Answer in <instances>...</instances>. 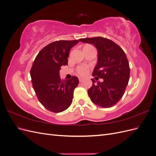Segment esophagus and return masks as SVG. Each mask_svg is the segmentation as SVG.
<instances>
[{
  "mask_svg": "<svg viewBox=\"0 0 156 156\" xmlns=\"http://www.w3.org/2000/svg\"><path fill=\"white\" fill-rule=\"evenodd\" d=\"M79 81H80V82H81V81H83V79L82 77H79Z\"/></svg>",
  "mask_w": 156,
  "mask_h": 156,
  "instance_id": "obj_1",
  "label": "esophagus"
}]
</instances>
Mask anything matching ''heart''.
<instances>
[{
  "mask_svg": "<svg viewBox=\"0 0 156 156\" xmlns=\"http://www.w3.org/2000/svg\"><path fill=\"white\" fill-rule=\"evenodd\" d=\"M77 72L81 75H86L87 73V68L86 66H81L77 68Z\"/></svg>",
  "mask_w": 156,
  "mask_h": 156,
  "instance_id": "obj_1",
  "label": "heart"
}]
</instances>
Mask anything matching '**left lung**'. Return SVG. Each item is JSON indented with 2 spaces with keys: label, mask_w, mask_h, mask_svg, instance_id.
I'll return each mask as SVG.
<instances>
[{
  "label": "left lung",
  "mask_w": 156,
  "mask_h": 156,
  "mask_svg": "<svg viewBox=\"0 0 156 156\" xmlns=\"http://www.w3.org/2000/svg\"><path fill=\"white\" fill-rule=\"evenodd\" d=\"M79 41L97 49L98 62L92 75L103 79L96 84L92 79V86L88 90L91 101L103 108L116 105L123 96L129 79V66L124 51L114 41L103 37Z\"/></svg>",
  "instance_id": "1"
}]
</instances>
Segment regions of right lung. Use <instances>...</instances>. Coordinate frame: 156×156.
I'll return each mask as SVG.
<instances>
[{"instance_id":"1","label":"right lung","mask_w":156,"mask_h":156,"mask_svg":"<svg viewBox=\"0 0 156 156\" xmlns=\"http://www.w3.org/2000/svg\"><path fill=\"white\" fill-rule=\"evenodd\" d=\"M79 40L54 41L42 49L30 70L32 87L39 101L53 112L65 111L72 103L73 90L79 83L77 77L62 81L60 77L62 66L68 65L70 49Z\"/></svg>"}]
</instances>
